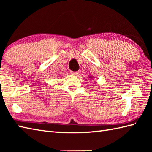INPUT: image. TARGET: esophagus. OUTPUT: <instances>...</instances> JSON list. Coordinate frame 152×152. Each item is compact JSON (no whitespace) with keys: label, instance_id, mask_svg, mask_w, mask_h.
Listing matches in <instances>:
<instances>
[{"label":"esophagus","instance_id":"1","mask_svg":"<svg viewBox=\"0 0 152 152\" xmlns=\"http://www.w3.org/2000/svg\"><path fill=\"white\" fill-rule=\"evenodd\" d=\"M71 74H72V75H74V76H78V74H79V72H78V71H77V72H71Z\"/></svg>","mask_w":152,"mask_h":152}]
</instances>
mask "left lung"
I'll return each instance as SVG.
<instances>
[{"label":"left lung","instance_id":"left-lung-1","mask_svg":"<svg viewBox=\"0 0 152 152\" xmlns=\"http://www.w3.org/2000/svg\"><path fill=\"white\" fill-rule=\"evenodd\" d=\"M89 78H92V76H89Z\"/></svg>","mask_w":152,"mask_h":152}]
</instances>
